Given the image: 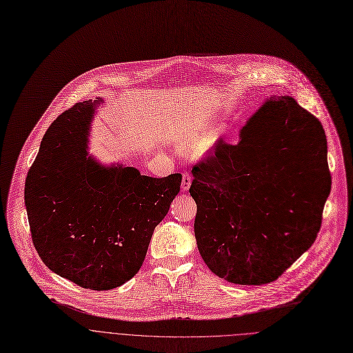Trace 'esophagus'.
Returning a JSON list of instances; mask_svg holds the SVG:
<instances>
[{"label": "esophagus", "mask_w": 353, "mask_h": 353, "mask_svg": "<svg viewBox=\"0 0 353 353\" xmlns=\"http://www.w3.org/2000/svg\"><path fill=\"white\" fill-rule=\"evenodd\" d=\"M191 185V176L188 173H183V179H181V190L183 191H188Z\"/></svg>", "instance_id": "34e87169"}]
</instances>
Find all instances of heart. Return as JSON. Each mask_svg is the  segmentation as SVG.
<instances>
[{
  "label": "heart",
  "instance_id": "obj_1",
  "mask_svg": "<svg viewBox=\"0 0 353 353\" xmlns=\"http://www.w3.org/2000/svg\"><path fill=\"white\" fill-rule=\"evenodd\" d=\"M208 136L202 132H195L188 134L185 139H183V147L184 148H201L208 143Z\"/></svg>",
  "mask_w": 353,
  "mask_h": 353
}]
</instances>
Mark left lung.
<instances>
[{"mask_svg": "<svg viewBox=\"0 0 353 353\" xmlns=\"http://www.w3.org/2000/svg\"><path fill=\"white\" fill-rule=\"evenodd\" d=\"M194 232L206 266L241 285L276 281L316 241L331 190L324 129L288 95L272 97L192 168Z\"/></svg>", "mask_w": 353, "mask_h": 353, "instance_id": "1", "label": "left lung"}]
</instances>
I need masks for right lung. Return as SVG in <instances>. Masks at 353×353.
Wrapping results in <instances>:
<instances>
[{"instance_id":"right-lung-1","label":"right lung","mask_w":353,"mask_h":353,"mask_svg":"<svg viewBox=\"0 0 353 353\" xmlns=\"http://www.w3.org/2000/svg\"><path fill=\"white\" fill-rule=\"evenodd\" d=\"M97 103L77 102L48 128L28 172L25 203L33 245L48 269L83 288L105 291L143 266L181 174L155 179L87 157Z\"/></svg>"}]
</instances>
